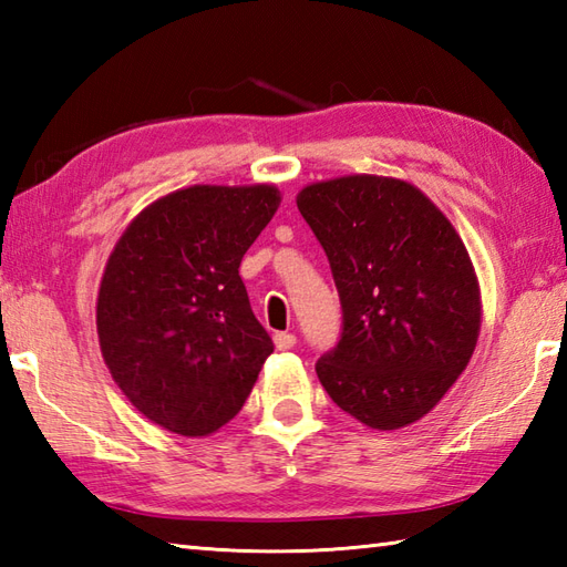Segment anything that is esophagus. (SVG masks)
Instances as JSON below:
<instances>
[{"label": "esophagus", "instance_id": "1", "mask_svg": "<svg viewBox=\"0 0 567 567\" xmlns=\"http://www.w3.org/2000/svg\"><path fill=\"white\" fill-rule=\"evenodd\" d=\"M272 341L277 346V351H290V348H295V343H297V336L287 333V331H277L272 336Z\"/></svg>", "mask_w": 567, "mask_h": 567}]
</instances>
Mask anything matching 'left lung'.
Wrapping results in <instances>:
<instances>
[{
  "instance_id": "8db88e82",
  "label": "left lung",
  "mask_w": 567,
  "mask_h": 567,
  "mask_svg": "<svg viewBox=\"0 0 567 567\" xmlns=\"http://www.w3.org/2000/svg\"><path fill=\"white\" fill-rule=\"evenodd\" d=\"M297 207L327 252L341 339L317 375L343 412L392 431L429 414L470 363L480 333L473 262L451 221L402 179L309 185Z\"/></svg>"
}]
</instances>
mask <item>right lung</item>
<instances>
[{"label": "right lung", "instance_id": "add662e5", "mask_svg": "<svg viewBox=\"0 0 567 567\" xmlns=\"http://www.w3.org/2000/svg\"><path fill=\"white\" fill-rule=\"evenodd\" d=\"M280 204L272 185L177 189L126 228L97 299L104 363L143 416L207 436L246 404L272 339L238 268Z\"/></svg>", "mask_w": 567, "mask_h": 567}]
</instances>
